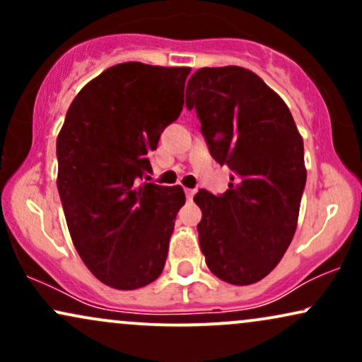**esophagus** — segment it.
<instances>
[{
    "label": "esophagus",
    "instance_id": "1",
    "mask_svg": "<svg viewBox=\"0 0 362 362\" xmlns=\"http://www.w3.org/2000/svg\"><path fill=\"white\" fill-rule=\"evenodd\" d=\"M185 195H187V199H189V201H192L194 195H195V189H185Z\"/></svg>",
    "mask_w": 362,
    "mask_h": 362
}]
</instances>
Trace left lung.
Masks as SVG:
<instances>
[{"mask_svg":"<svg viewBox=\"0 0 362 362\" xmlns=\"http://www.w3.org/2000/svg\"><path fill=\"white\" fill-rule=\"evenodd\" d=\"M187 109L201 119L211 155L228 165V190L201 189L199 243L216 277L235 286L264 279L298 226L306 184L305 148L284 100L240 66L201 68L187 85Z\"/></svg>","mask_w":362,"mask_h":362,"instance_id":"left-lung-1","label":"left lung"}]
</instances>
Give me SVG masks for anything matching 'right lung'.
Wrapping results in <instances>:
<instances>
[{
  "instance_id": "1",
  "label": "right lung",
  "mask_w": 362,
  "mask_h": 362,
  "mask_svg": "<svg viewBox=\"0 0 362 362\" xmlns=\"http://www.w3.org/2000/svg\"><path fill=\"white\" fill-rule=\"evenodd\" d=\"M190 68L122 62L80 90L57 136V190L90 272L131 291L160 277L180 185L141 184L160 132L180 115Z\"/></svg>"
}]
</instances>
